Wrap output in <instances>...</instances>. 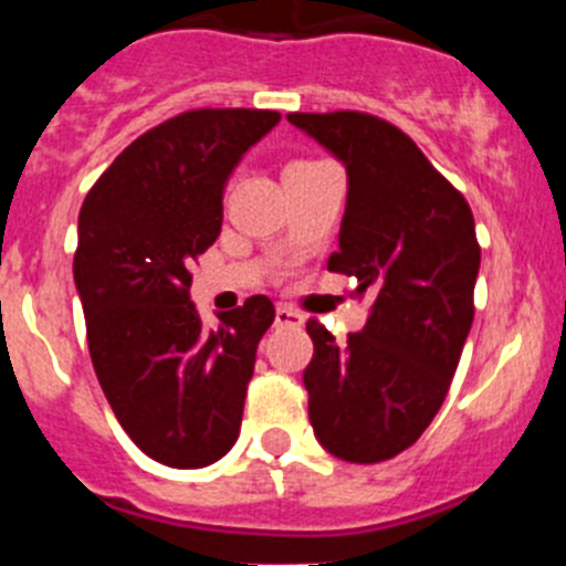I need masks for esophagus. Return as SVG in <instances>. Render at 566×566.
<instances>
[{"label":"esophagus","mask_w":566,"mask_h":566,"mask_svg":"<svg viewBox=\"0 0 566 566\" xmlns=\"http://www.w3.org/2000/svg\"><path fill=\"white\" fill-rule=\"evenodd\" d=\"M303 323H306V319H303V314L292 312L289 306H277V312H274V326L277 328H300Z\"/></svg>","instance_id":"esophagus-1"}]
</instances>
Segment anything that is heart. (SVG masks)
I'll return each instance as SVG.
<instances>
[{"mask_svg": "<svg viewBox=\"0 0 566 566\" xmlns=\"http://www.w3.org/2000/svg\"><path fill=\"white\" fill-rule=\"evenodd\" d=\"M306 164H314V161H292V164H289V167H286V169H297V167H306Z\"/></svg>", "mask_w": 566, "mask_h": 566, "instance_id": "b5f03b06", "label": "heart"}]
</instances>
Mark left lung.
I'll return each instance as SVG.
<instances>
[{
	"mask_svg": "<svg viewBox=\"0 0 566 566\" xmlns=\"http://www.w3.org/2000/svg\"><path fill=\"white\" fill-rule=\"evenodd\" d=\"M348 172L339 249L328 269L374 294L363 332L337 345L308 319L303 371L314 437L345 462L411 448L442 408L473 323L482 249L464 195L391 122L357 109L289 113Z\"/></svg>",
	"mask_w": 566,
	"mask_h": 566,
	"instance_id": "1",
	"label": "left lung"
}]
</instances>
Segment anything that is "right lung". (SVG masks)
Wrapping results in <instances>:
<instances>
[{
    "mask_svg": "<svg viewBox=\"0 0 566 566\" xmlns=\"http://www.w3.org/2000/svg\"><path fill=\"white\" fill-rule=\"evenodd\" d=\"M277 109L203 107L138 135L93 184L73 258L102 391L149 459L207 468L238 442L272 300L249 297L203 326L192 266L221 234L223 187Z\"/></svg>",
    "mask_w": 566,
    "mask_h": 566,
    "instance_id": "obj_1",
    "label": "right lung"
}]
</instances>
